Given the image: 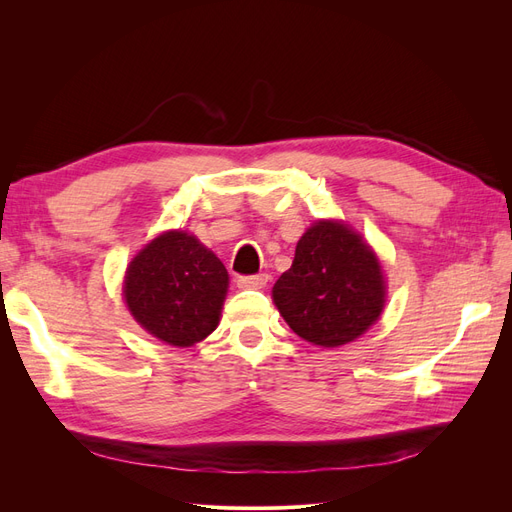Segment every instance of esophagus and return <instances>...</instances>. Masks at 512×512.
I'll return each instance as SVG.
<instances>
[{"label": "esophagus", "mask_w": 512, "mask_h": 512, "mask_svg": "<svg viewBox=\"0 0 512 512\" xmlns=\"http://www.w3.org/2000/svg\"><path fill=\"white\" fill-rule=\"evenodd\" d=\"M267 282H269V275L267 273L243 275V277H239V280H237L239 288H243V290H260V288L267 286Z\"/></svg>", "instance_id": "34e87169"}]
</instances>
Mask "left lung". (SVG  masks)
<instances>
[{
  "mask_svg": "<svg viewBox=\"0 0 512 512\" xmlns=\"http://www.w3.org/2000/svg\"><path fill=\"white\" fill-rule=\"evenodd\" d=\"M386 301L380 260L359 232L335 220L309 226L292 267L273 286V303L305 342L337 348L361 337Z\"/></svg>",
  "mask_w": 512,
  "mask_h": 512,
  "instance_id": "left-lung-1",
  "label": "left lung"
}]
</instances>
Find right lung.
<instances>
[{"instance_id": "1", "label": "right lung", "mask_w": 512, "mask_h": 512, "mask_svg": "<svg viewBox=\"0 0 512 512\" xmlns=\"http://www.w3.org/2000/svg\"><path fill=\"white\" fill-rule=\"evenodd\" d=\"M228 292L222 260L190 232L168 230L138 252L123 280L134 320L160 342L188 348L218 327Z\"/></svg>"}]
</instances>
